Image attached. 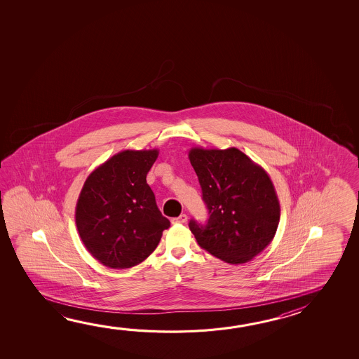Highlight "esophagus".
<instances>
[{
    "label": "esophagus",
    "instance_id": "1",
    "mask_svg": "<svg viewBox=\"0 0 359 359\" xmlns=\"http://www.w3.org/2000/svg\"><path fill=\"white\" fill-rule=\"evenodd\" d=\"M188 222V215L187 214H182L180 217H174L172 219V223L174 224H184Z\"/></svg>",
    "mask_w": 359,
    "mask_h": 359
}]
</instances>
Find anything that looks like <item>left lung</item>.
<instances>
[{"mask_svg":"<svg viewBox=\"0 0 359 359\" xmlns=\"http://www.w3.org/2000/svg\"><path fill=\"white\" fill-rule=\"evenodd\" d=\"M189 160L209 210L206 225L189 223L198 244L225 263L250 262L271 244L280 219L268 172L236 147H193Z\"/></svg>","mask_w":359,"mask_h":359,"instance_id":"8db88e82","label":"left lung"}]
</instances>
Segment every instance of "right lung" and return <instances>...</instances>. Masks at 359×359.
Wrapping results in <instances>:
<instances>
[{
  "instance_id": "1",
  "label": "right lung",
  "mask_w": 359,
  "mask_h": 359,
  "mask_svg": "<svg viewBox=\"0 0 359 359\" xmlns=\"http://www.w3.org/2000/svg\"><path fill=\"white\" fill-rule=\"evenodd\" d=\"M158 155V149L123 150L85 180L75 210L77 231L88 253L107 268L140 264L170 226L147 182Z\"/></svg>"
}]
</instances>
